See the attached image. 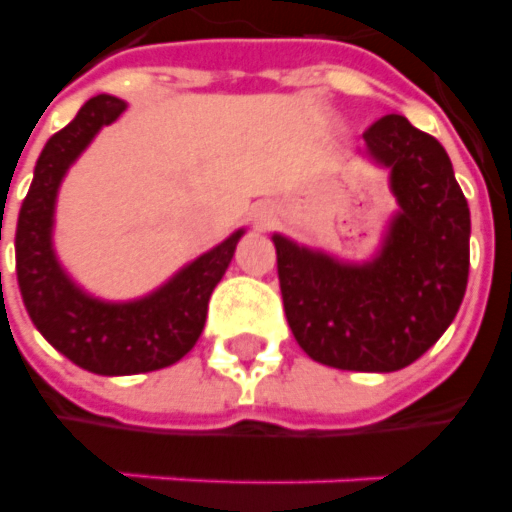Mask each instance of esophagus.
<instances>
[{"mask_svg":"<svg viewBox=\"0 0 512 512\" xmlns=\"http://www.w3.org/2000/svg\"><path fill=\"white\" fill-rule=\"evenodd\" d=\"M253 220H256V226H259V228L270 226V223H273V220H275L273 206H267V204L256 206V209H253Z\"/></svg>","mask_w":512,"mask_h":512,"instance_id":"1","label":"esophagus"}]
</instances>
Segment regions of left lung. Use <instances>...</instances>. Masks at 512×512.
Masks as SVG:
<instances>
[{
  "label": "left lung",
  "mask_w": 512,
  "mask_h": 512,
  "mask_svg": "<svg viewBox=\"0 0 512 512\" xmlns=\"http://www.w3.org/2000/svg\"><path fill=\"white\" fill-rule=\"evenodd\" d=\"M386 170L397 212L378 253L347 262L273 234L286 322L303 353L350 372H397L458 314L469 281V204L447 151L402 115H386L355 151Z\"/></svg>",
  "instance_id": "left-lung-1"
}]
</instances>
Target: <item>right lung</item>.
<instances>
[{
  "label": "right lung",
  "mask_w": 512,
  "mask_h": 512,
  "mask_svg": "<svg viewBox=\"0 0 512 512\" xmlns=\"http://www.w3.org/2000/svg\"><path fill=\"white\" fill-rule=\"evenodd\" d=\"M126 101L93 96L43 146L16 226V275L24 306L43 339L96 375H140L176 364L206 325L212 289L226 275L245 228L201 253L134 300H104L76 284L54 250V209L65 173L96 134L121 118Z\"/></svg>",
  "instance_id": "obj_1"
}]
</instances>
